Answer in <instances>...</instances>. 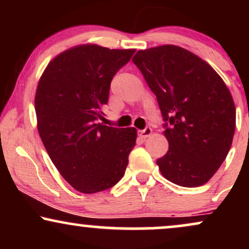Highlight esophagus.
I'll list each match as a JSON object with an SVG mask.
<instances>
[{
  "mask_svg": "<svg viewBox=\"0 0 249 249\" xmlns=\"http://www.w3.org/2000/svg\"><path fill=\"white\" fill-rule=\"evenodd\" d=\"M139 137H141V138H142V139H146V138H148V137L151 136V134H152V128H151L150 126H147V127H145L144 130H141L139 131Z\"/></svg>",
  "mask_w": 249,
  "mask_h": 249,
  "instance_id": "esophagus-1",
  "label": "esophagus"
}]
</instances>
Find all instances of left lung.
Listing matches in <instances>:
<instances>
[{
	"label": "left lung",
	"mask_w": 249,
	"mask_h": 249,
	"mask_svg": "<svg viewBox=\"0 0 249 249\" xmlns=\"http://www.w3.org/2000/svg\"><path fill=\"white\" fill-rule=\"evenodd\" d=\"M132 62L152 90L164 119L168 151L157 160L162 176L182 187L206 184L230 152L235 105L208 63L167 44L139 50Z\"/></svg>",
	"instance_id": "obj_1"
}]
</instances>
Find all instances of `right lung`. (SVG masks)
<instances>
[{
  "mask_svg": "<svg viewBox=\"0 0 249 249\" xmlns=\"http://www.w3.org/2000/svg\"><path fill=\"white\" fill-rule=\"evenodd\" d=\"M134 49L83 44L63 51L45 68L35 96L37 128L61 176L82 193H97L123 178L136 145L134 127L98 123L117 71Z\"/></svg>",
  "mask_w": 249,
  "mask_h": 249,
  "instance_id": "add662e5",
  "label": "right lung"
}]
</instances>
